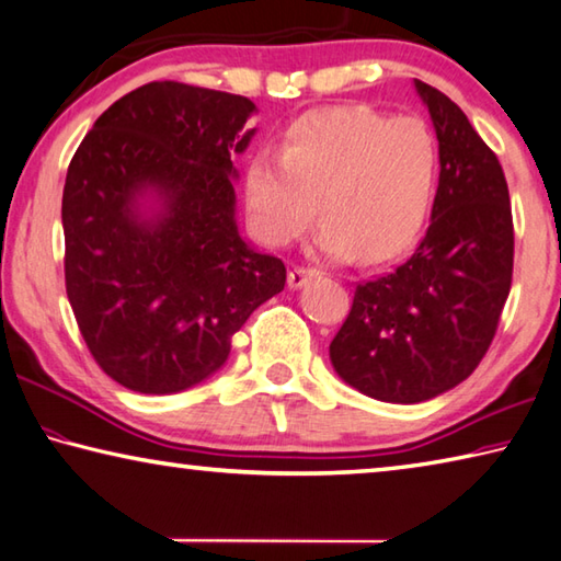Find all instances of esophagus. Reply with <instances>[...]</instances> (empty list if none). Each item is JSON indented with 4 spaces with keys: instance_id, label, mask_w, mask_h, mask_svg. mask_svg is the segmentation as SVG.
Instances as JSON below:
<instances>
[{
    "instance_id": "34e87169",
    "label": "esophagus",
    "mask_w": 561,
    "mask_h": 561,
    "mask_svg": "<svg viewBox=\"0 0 561 561\" xmlns=\"http://www.w3.org/2000/svg\"><path fill=\"white\" fill-rule=\"evenodd\" d=\"M313 277H319V272H316V270H311V267H294V270H289L287 282H289L291 289H301L304 284L311 282Z\"/></svg>"
}]
</instances>
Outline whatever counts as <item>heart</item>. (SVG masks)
Returning a JSON list of instances; mask_svg holds the SVG:
<instances>
[{"label":"heart","instance_id":"obj_1","mask_svg":"<svg viewBox=\"0 0 561 561\" xmlns=\"http://www.w3.org/2000/svg\"><path fill=\"white\" fill-rule=\"evenodd\" d=\"M436 179L424 122L363 105L316 110L262 149L245 171L248 218L264 245L287 248L316 216L313 250L331 260L380 262L420 230Z\"/></svg>","mask_w":561,"mask_h":561}]
</instances>
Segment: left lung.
<instances>
[{
    "label": "left lung",
    "instance_id": "obj_1",
    "mask_svg": "<svg viewBox=\"0 0 561 561\" xmlns=\"http://www.w3.org/2000/svg\"><path fill=\"white\" fill-rule=\"evenodd\" d=\"M439 139L432 222L392 272L355 287L331 341L335 373L373 400L414 404L483 360L513 282V210L503 167L442 90L414 80Z\"/></svg>",
    "mask_w": 561,
    "mask_h": 561
}]
</instances>
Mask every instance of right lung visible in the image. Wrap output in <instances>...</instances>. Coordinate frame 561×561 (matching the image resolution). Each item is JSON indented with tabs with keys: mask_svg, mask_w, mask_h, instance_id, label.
Masks as SVG:
<instances>
[{
	"mask_svg": "<svg viewBox=\"0 0 561 561\" xmlns=\"http://www.w3.org/2000/svg\"><path fill=\"white\" fill-rule=\"evenodd\" d=\"M252 112L242 95L147 83L70 159L68 301L90 355L127 390L171 394L210 378L250 313L284 289V262L252 250L236 222L230 154L248 149Z\"/></svg>",
	"mask_w": 561,
	"mask_h": 561,
	"instance_id": "right-lung-1",
	"label": "right lung"
}]
</instances>
